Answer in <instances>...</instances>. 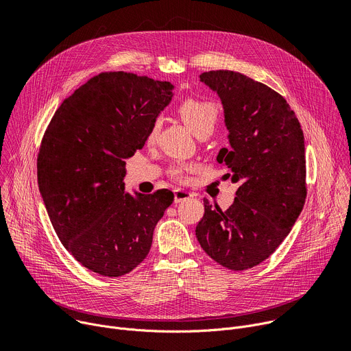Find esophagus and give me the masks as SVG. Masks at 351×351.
<instances>
[{"instance_id":"esophagus-1","label":"esophagus","mask_w":351,"mask_h":351,"mask_svg":"<svg viewBox=\"0 0 351 351\" xmlns=\"http://www.w3.org/2000/svg\"><path fill=\"white\" fill-rule=\"evenodd\" d=\"M175 195V203H179V202H183L186 199H191L193 195L191 192H186V191H182V189H176L173 192Z\"/></svg>"}]
</instances>
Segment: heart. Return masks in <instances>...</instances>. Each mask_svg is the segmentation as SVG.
<instances>
[{"instance_id":"1","label":"heart","mask_w":351,"mask_h":351,"mask_svg":"<svg viewBox=\"0 0 351 351\" xmlns=\"http://www.w3.org/2000/svg\"><path fill=\"white\" fill-rule=\"evenodd\" d=\"M178 112L180 115V119L183 123L189 127V130L195 135H202L207 134L210 135L219 121V108L216 104L206 101V100H199V99H188L180 103L178 107ZM158 128V121L154 123L149 134H148V141H154L155 134ZM192 165H188V163H175L168 171V175L171 179L183 183L188 180V173L192 171Z\"/></svg>"}]
</instances>
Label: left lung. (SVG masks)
Wrapping results in <instances>:
<instances>
[{
  "mask_svg": "<svg viewBox=\"0 0 351 351\" xmlns=\"http://www.w3.org/2000/svg\"><path fill=\"white\" fill-rule=\"evenodd\" d=\"M217 91L230 131V148L217 160L239 182L227 210L204 197L196 237L220 265L244 271L265 261L289 234L306 200L305 138L287 100L264 83L231 72L200 76Z\"/></svg>",
  "mask_w": 351,
  "mask_h": 351,
  "instance_id": "obj_1",
  "label": "left lung"
}]
</instances>
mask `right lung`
Returning <instances> with one entry per match:
<instances>
[{
	"label": "right lung",
	"instance_id": "add662e5",
	"mask_svg": "<svg viewBox=\"0 0 351 351\" xmlns=\"http://www.w3.org/2000/svg\"><path fill=\"white\" fill-rule=\"evenodd\" d=\"M172 97L169 82L103 72L62 101L42 136L38 183L51 223L75 260L99 275L141 264L173 202L168 189L134 197L123 182L125 159Z\"/></svg>",
	"mask_w": 351,
	"mask_h": 351
}]
</instances>
